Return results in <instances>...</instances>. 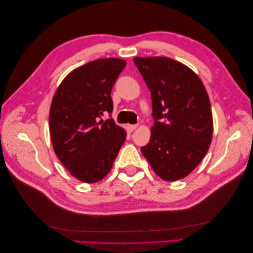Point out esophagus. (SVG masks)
<instances>
[{
  "label": "esophagus",
  "mask_w": 253,
  "mask_h": 253,
  "mask_svg": "<svg viewBox=\"0 0 253 253\" xmlns=\"http://www.w3.org/2000/svg\"><path fill=\"white\" fill-rule=\"evenodd\" d=\"M137 127H138V125H136V124H135V125H127V128H128V130H129V131H133Z\"/></svg>",
  "instance_id": "esophagus-1"
}]
</instances>
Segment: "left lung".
I'll return each instance as SVG.
<instances>
[{
  "label": "left lung",
  "mask_w": 253,
  "mask_h": 253,
  "mask_svg": "<svg viewBox=\"0 0 253 253\" xmlns=\"http://www.w3.org/2000/svg\"><path fill=\"white\" fill-rule=\"evenodd\" d=\"M151 92L154 125L141 148L161 178L174 181L195 169L212 140L213 120L209 95L190 68L169 57H135Z\"/></svg>",
  "instance_id": "8db88e82"
}]
</instances>
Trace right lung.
Returning <instances> with one entry per match:
<instances>
[{
	"label": "right lung",
	"mask_w": 253,
	"mask_h": 253,
	"mask_svg": "<svg viewBox=\"0 0 253 253\" xmlns=\"http://www.w3.org/2000/svg\"><path fill=\"white\" fill-rule=\"evenodd\" d=\"M126 66L120 58L89 62L68 74L52 100L49 126L55 154L75 178L96 182L109 174L126 131L113 118L111 91Z\"/></svg>",
	"instance_id": "add662e5"
}]
</instances>
